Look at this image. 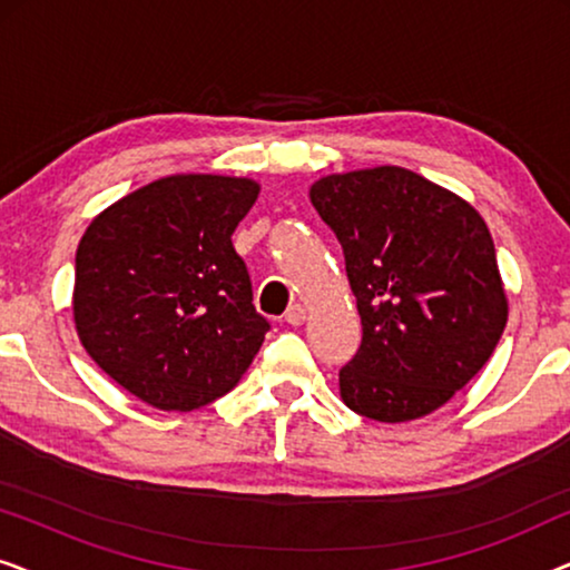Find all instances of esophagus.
I'll return each mask as SVG.
<instances>
[{
    "mask_svg": "<svg viewBox=\"0 0 570 570\" xmlns=\"http://www.w3.org/2000/svg\"><path fill=\"white\" fill-rule=\"evenodd\" d=\"M285 322L293 324V326H301L303 322H306V306H303V303H293V306L287 308Z\"/></svg>",
    "mask_w": 570,
    "mask_h": 570,
    "instance_id": "1",
    "label": "esophagus"
}]
</instances>
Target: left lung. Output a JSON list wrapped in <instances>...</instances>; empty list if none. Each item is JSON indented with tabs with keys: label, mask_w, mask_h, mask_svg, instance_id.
Returning <instances> with one entry per match:
<instances>
[{
	"label": "left lung",
	"mask_w": 570,
	"mask_h": 570,
	"mask_svg": "<svg viewBox=\"0 0 570 570\" xmlns=\"http://www.w3.org/2000/svg\"><path fill=\"white\" fill-rule=\"evenodd\" d=\"M311 205L345 252L363 342L342 402L379 423L431 415L470 384L509 322L478 209L400 166L318 178Z\"/></svg>",
	"instance_id": "1"
}]
</instances>
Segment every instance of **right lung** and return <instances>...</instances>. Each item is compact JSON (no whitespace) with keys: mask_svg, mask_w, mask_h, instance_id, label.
<instances>
[{"mask_svg":"<svg viewBox=\"0 0 570 570\" xmlns=\"http://www.w3.org/2000/svg\"><path fill=\"white\" fill-rule=\"evenodd\" d=\"M259 197L252 178L176 174L106 207L75 256L77 337L150 407L189 412L238 384L269 322L233 230Z\"/></svg>","mask_w":570,"mask_h":570,"instance_id":"obj_1","label":"right lung"}]
</instances>
